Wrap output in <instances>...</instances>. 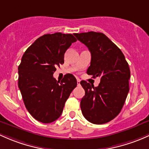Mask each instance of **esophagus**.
Here are the masks:
<instances>
[{
    "instance_id": "esophagus-1",
    "label": "esophagus",
    "mask_w": 149,
    "mask_h": 149,
    "mask_svg": "<svg viewBox=\"0 0 149 149\" xmlns=\"http://www.w3.org/2000/svg\"><path fill=\"white\" fill-rule=\"evenodd\" d=\"M80 82H81V80L79 79H77V84L78 86H80Z\"/></svg>"
}]
</instances>
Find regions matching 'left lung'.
<instances>
[{
    "instance_id": "1",
    "label": "left lung",
    "mask_w": 149,
    "mask_h": 149,
    "mask_svg": "<svg viewBox=\"0 0 149 149\" xmlns=\"http://www.w3.org/2000/svg\"><path fill=\"white\" fill-rule=\"evenodd\" d=\"M73 35L91 54L87 73L101 79L97 87L81 81L85 90L81 101V111L91 123H108L120 112L129 91L128 64L121 51L102 33L90 31Z\"/></svg>"
}]
</instances>
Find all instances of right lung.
Wrapping results in <instances>:
<instances>
[{"label": "right lung", "mask_w": 149, "mask_h": 149, "mask_svg": "<svg viewBox=\"0 0 149 149\" xmlns=\"http://www.w3.org/2000/svg\"><path fill=\"white\" fill-rule=\"evenodd\" d=\"M72 34L55 33L37 39L23 55L18 66V88L28 111L44 123L57 120L65 101L77 86L72 74L60 82L54 78L56 67L64 63V54L76 41Z\"/></svg>", "instance_id": "obj_1"}]
</instances>
